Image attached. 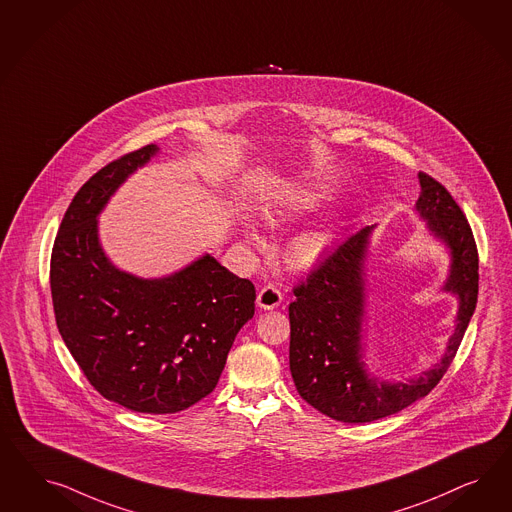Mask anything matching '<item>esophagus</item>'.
I'll list each match as a JSON object with an SVG mask.
<instances>
[{"label": "esophagus", "mask_w": 512, "mask_h": 512, "mask_svg": "<svg viewBox=\"0 0 512 512\" xmlns=\"http://www.w3.org/2000/svg\"><path fill=\"white\" fill-rule=\"evenodd\" d=\"M281 302H283V295L274 285H264L257 295V306L261 310H276Z\"/></svg>", "instance_id": "1"}]
</instances>
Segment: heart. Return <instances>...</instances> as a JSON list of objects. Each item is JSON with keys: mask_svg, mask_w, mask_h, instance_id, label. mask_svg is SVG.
I'll use <instances>...</instances> for the list:
<instances>
[{"mask_svg": "<svg viewBox=\"0 0 512 512\" xmlns=\"http://www.w3.org/2000/svg\"><path fill=\"white\" fill-rule=\"evenodd\" d=\"M326 201H328V197H326L325 193H321V191L298 189V191L289 193L283 201L279 202L276 214L281 217H287V219H296V217L306 216V214L315 212ZM244 234H246V238H248L251 246H255V248L263 246V234L257 231V227L249 219H246V223H244ZM328 244H330V234H326L325 231H313V233L302 234L293 244V249H291L293 261L298 266H313L323 257Z\"/></svg>", "mask_w": 512, "mask_h": 512, "instance_id": "1", "label": "heart"}]
</instances>
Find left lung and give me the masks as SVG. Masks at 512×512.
Masks as SVG:
<instances>
[{"label": "left lung", "mask_w": 512, "mask_h": 512, "mask_svg": "<svg viewBox=\"0 0 512 512\" xmlns=\"http://www.w3.org/2000/svg\"><path fill=\"white\" fill-rule=\"evenodd\" d=\"M415 210L430 236L449 249L445 293L458 298L454 334L439 362L417 377L383 381L364 362L362 325L366 319V259L370 225L343 240L336 251L295 289L289 304V366L298 394L330 419L372 422L424 398L441 381L456 355L477 306L479 255L471 227L449 191L419 172Z\"/></svg>", "instance_id": "left-lung-1"}]
</instances>
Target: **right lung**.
Wrapping results in <instances>:
<instances>
[{"mask_svg": "<svg viewBox=\"0 0 512 512\" xmlns=\"http://www.w3.org/2000/svg\"><path fill=\"white\" fill-rule=\"evenodd\" d=\"M157 154L148 144L78 189L52 248L50 291L58 330L92 387L125 409L167 415L216 388L255 313V287L210 253L165 278H139L107 257L97 217Z\"/></svg>", "mask_w": 512, "mask_h": 512, "instance_id": "obj_1", "label": "right lung"}]
</instances>
